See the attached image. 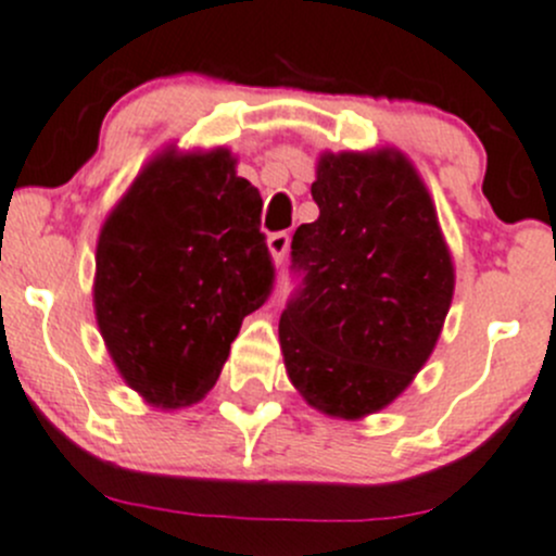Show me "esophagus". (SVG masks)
Segmentation results:
<instances>
[{"mask_svg":"<svg viewBox=\"0 0 556 556\" xmlns=\"http://www.w3.org/2000/svg\"><path fill=\"white\" fill-rule=\"evenodd\" d=\"M268 252H271L274 263H282L285 255H288V247H290V237L285 231H277L268 237Z\"/></svg>","mask_w":556,"mask_h":556,"instance_id":"34e87169","label":"esophagus"}]
</instances>
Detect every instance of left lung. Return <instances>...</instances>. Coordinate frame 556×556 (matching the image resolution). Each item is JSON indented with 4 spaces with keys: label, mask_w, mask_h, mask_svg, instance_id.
Masks as SVG:
<instances>
[{
    "label": "left lung",
    "mask_w": 556,
    "mask_h": 556,
    "mask_svg": "<svg viewBox=\"0 0 556 556\" xmlns=\"http://www.w3.org/2000/svg\"><path fill=\"white\" fill-rule=\"evenodd\" d=\"M319 217L293 233L299 290L279 317L295 390L328 417L395 401L433 352L454 293L435 206L397 150L323 153Z\"/></svg>",
    "instance_id": "8db88e82"
}]
</instances>
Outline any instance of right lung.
<instances>
[{
    "instance_id": "right-lung-1",
    "label": "right lung",
    "mask_w": 556,
    "mask_h": 556,
    "mask_svg": "<svg viewBox=\"0 0 556 556\" xmlns=\"http://www.w3.org/2000/svg\"><path fill=\"white\" fill-rule=\"evenodd\" d=\"M261 210L231 150L166 148L104 220L93 309L112 363L150 406L199 403L242 319L266 304L274 263Z\"/></svg>"
}]
</instances>
